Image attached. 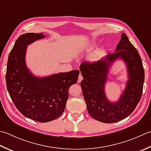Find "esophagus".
<instances>
[{
	"mask_svg": "<svg viewBox=\"0 0 151 151\" xmlns=\"http://www.w3.org/2000/svg\"><path fill=\"white\" fill-rule=\"evenodd\" d=\"M83 79V77H82V76L81 75H80L78 76V82H81L82 81V80Z\"/></svg>",
	"mask_w": 151,
	"mask_h": 151,
	"instance_id": "esophagus-1",
	"label": "esophagus"
}]
</instances>
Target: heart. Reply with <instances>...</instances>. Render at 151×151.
Masks as SVG:
<instances>
[{
	"label": "heart",
	"instance_id": "b5f03b06",
	"mask_svg": "<svg viewBox=\"0 0 151 151\" xmlns=\"http://www.w3.org/2000/svg\"><path fill=\"white\" fill-rule=\"evenodd\" d=\"M96 45V43H91V46H95ZM97 59H98V56H97L96 54H93L90 55L89 58H88V60H89L91 62H94L97 60Z\"/></svg>",
	"mask_w": 151,
	"mask_h": 151
}]
</instances>
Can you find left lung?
<instances>
[{
	"instance_id": "8db88e82",
	"label": "left lung",
	"mask_w": 151,
	"mask_h": 151,
	"mask_svg": "<svg viewBox=\"0 0 151 151\" xmlns=\"http://www.w3.org/2000/svg\"><path fill=\"white\" fill-rule=\"evenodd\" d=\"M118 58L125 62L129 81L125 91L116 102H111L104 93V85L110 65ZM84 79L81 82L88 113L103 123H114L126 119L134 111L142 96L145 71L142 60L136 48L125 33L113 54L94 63L84 61L80 65Z\"/></svg>"
}]
</instances>
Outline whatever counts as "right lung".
I'll return each mask as SVG.
<instances>
[{
  "label": "right lung",
  "instance_id": "obj_1",
  "mask_svg": "<svg viewBox=\"0 0 151 151\" xmlns=\"http://www.w3.org/2000/svg\"><path fill=\"white\" fill-rule=\"evenodd\" d=\"M43 33L20 35L8 56L6 81L16 107L23 116L48 122L63 114L70 86L77 82L80 71L73 70L46 77H37L25 63L29 44L45 37Z\"/></svg>",
  "mask_w": 151,
  "mask_h": 151
}]
</instances>
